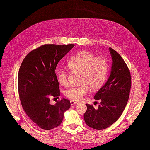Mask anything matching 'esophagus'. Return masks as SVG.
I'll list each match as a JSON object with an SVG mask.
<instances>
[{
	"mask_svg": "<svg viewBox=\"0 0 150 150\" xmlns=\"http://www.w3.org/2000/svg\"><path fill=\"white\" fill-rule=\"evenodd\" d=\"M78 103H77L76 101H71V106H73V105H75V104H78Z\"/></svg>",
	"mask_w": 150,
	"mask_h": 150,
	"instance_id": "esophagus-1",
	"label": "esophagus"
}]
</instances>
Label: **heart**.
<instances>
[{
    "label": "heart",
    "instance_id": "heart-1",
    "mask_svg": "<svg viewBox=\"0 0 150 150\" xmlns=\"http://www.w3.org/2000/svg\"><path fill=\"white\" fill-rule=\"evenodd\" d=\"M70 69L79 73V86L67 89L64 94L71 101H79L89 92V87L93 90L100 88L105 81L108 72V63L102 57H96L93 54L81 51L72 56L67 62ZM68 71L60 69L57 71V80L62 86L68 84Z\"/></svg>",
    "mask_w": 150,
    "mask_h": 150
}]
</instances>
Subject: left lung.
Masks as SVG:
<instances>
[{
	"instance_id": "obj_1",
	"label": "left lung",
	"mask_w": 150,
	"mask_h": 150,
	"mask_svg": "<svg viewBox=\"0 0 150 150\" xmlns=\"http://www.w3.org/2000/svg\"><path fill=\"white\" fill-rule=\"evenodd\" d=\"M110 52L112 59L110 76L94 96L101 102L97 110L86 104L84 114L86 125L98 130L108 128L118 120L128 101L131 87L130 71L123 59L111 47Z\"/></svg>"
}]
</instances>
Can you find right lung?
I'll use <instances>...</instances> for the list:
<instances>
[{"instance_id": "add662e5", "label": "right lung", "mask_w": 150, "mask_h": 150, "mask_svg": "<svg viewBox=\"0 0 150 150\" xmlns=\"http://www.w3.org/2000/svg\"><path fill=\"white\" fill-rule=\"evenodd\" d=\"M74 44H44L30 51L22 61L18 73V91L24 111L39 128L52 129L59 125L71 106L67 99L49 104V97L59 98V85L56 68Z\"/></svg>"}]
</instances>
